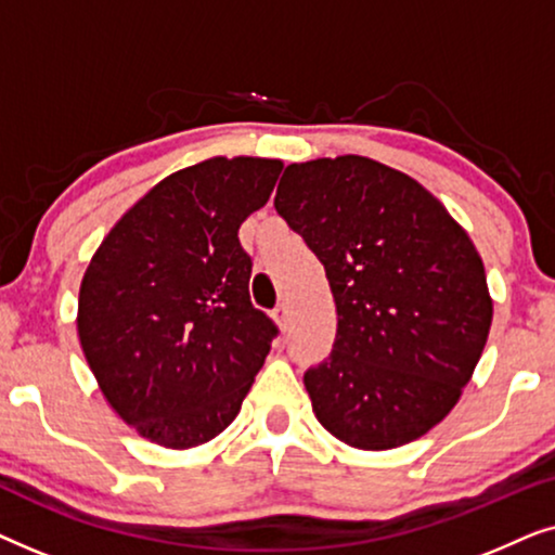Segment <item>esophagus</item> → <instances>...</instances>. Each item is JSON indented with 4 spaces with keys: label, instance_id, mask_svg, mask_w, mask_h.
I'll use <instances>...</instances> for the list:
<instances>
[{
    "label": "esophagus",
    "instance_id": "1",
    "mask_svg": "<svg viewBox=\"0 0 555 555\" xmlns=\"http://www.w3.org/2000/svg\"><path fill=\"white\" fill-rule=\"evenodd\" d=\"M272 318H275V323L280 325V328L287 331V323H291V321H287V306H278L275 313H272Z\"/></svg>",
    "mask_w": 555,
    "mask_h": 555
}]
</instances>
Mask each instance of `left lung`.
<instances>
[{"mask_svg": "<svg viewBox=\"0 0 555 555\" xmlns=\"http://www.w3.org/2000/svg\"><path fill=\"white\" fill-rule=\"evenodd\" d=\"M275 209L323 262L336 300L333 351L302 376L318 422L359 450L427 435L490 333L473 240L420 181L366 156L291 164Z\"/></svg>", "mask_w": 555, "mask_h": 555, "instance_id": "8db88e82", "label": "left lung"}]
</instances>
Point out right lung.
I'll use <instances>...</instances> for the list:
<instances>
[{"label":"right lung","instance_id":"add662e5","mask_svg":"<svg viewBox=\"0 0 555 555\" xmlns=\"http://www.w3.org/2000/svg\"><path fill=\"white\" fill-rule=\"evenodd\" d=\"M278 158L215 156L151 189L80 283L78 336L103 397L151 442L189 450L240 414L278 325L249 300L240 224L264 207Z\"/></svg>","mask_w":555,"mask_h":555}]
</instances>
